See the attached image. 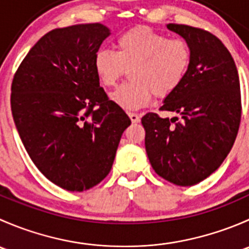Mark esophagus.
<instances>
[{"label": "esophagus", "mask_w": 249, "mask_h": 249, "mask_svg": "<svg viewBox=\"0 0 249 249\" xmlns=\"http://www.w3.org/2000/svg\"><path fill=\"white\" fill-rule=\"evenodd\" d=\"M130 117V119H131L132 123H139L140 122V115L136 114V113H127Z\"/></svg>", "instance_id": "obj_1"}]
</instances>
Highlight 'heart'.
<instances>
[{"mask_svg":"<svg viewBox=\"0 0 249 249\" xmlns=\"http://www.w3.org/2000/svg\"><path fill=\"white\" fill-rule=\"evenodd\" d=\"M192 62V49L183 38L147 26H137L120 35L117 52L100 49L95 54L94 69L105 87H114L126 70L132 82L118 88L113 101L122 108L136 110L147 107L153 96L166 97L184 80Z\"/></svg>","mask_w":249,"mask_h":249,"instance_id":"obj_1","label":"heart"}]
</instances>
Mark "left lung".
Listing matches in <instances>:
<instances>
[{"instance_id": "left-lung-1", "label": "left lung", "mask_w": 249, "mask_h": 249, "mask_svg": "<svg viewBox=\"0 0 249 249\" xmlns=\"http://www.w3.org/2000/svg\"><path fill=\"white\" fill-rule=\"evenodd\" d=\"M167 29L189 43L192 62L182 84L160 110L180 118L142 117L145 150L154 171L176 185L200 183L231 150L241 122V91L231 54L211 32L188 25Z\"/></svg>"}]
</instances>
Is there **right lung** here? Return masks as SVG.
Returning <instances> with one entry per match:
<instances>
[{
  "label": "right lung",
  "mask_w": 249,
  "mask_h": 249,
  "mask_svg": "<svg viewBox=\"0 0 249 249\" xmlns=\"http://www.w3.org/2000/svg\"><path fill=\"white\" fill-rule=\"evenodd\" d=\"M109 35L99 22L52 30L30 49L12 83V114L27 154L69 192L90 189L108 175L131 124L94 69Z\"/></svg>",
  "instance_id": "1"
}]
</instances>
